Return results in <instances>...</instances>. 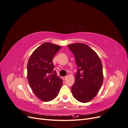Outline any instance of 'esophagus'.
Listing matches in <instances>:
<instances>
[{
  "label": "esophagus",
  "mask_w": 128,
  "mask_h": 128,
  "mask_svg": "<svg viewBox=\"0 0 128 128\" xmlns=\"http://www.w3.org/2000/svg\"><path fill=\"white\" fill-rule=\"evenodd\" d=\"M67 76L63 77H62V80H66L67 79Z\"/></svg>",
  "instance_id": "1"
}]
</instances>
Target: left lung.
I'll return each instance as SVG.
<instances>
[{
	"label": "left lung",
	"mask_w": 128,
	"mask_h": 128,
	"mask_svg": "<svg viewBox=\"0 0 128 128\" xmlns=\"http://www.w3.org/2000/svg\"><path fill=\"white\" fill-rule=\"evenodd\" d=\"M75 56L78 67L72 94L78 102L86 103L98 94L103 83L102 65L96 53L86 44L68 45Z\"/></svg>",
	"instance_id": "1"
}]
</instances>
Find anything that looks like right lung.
<instances>
[{
  "label": "right lung",
  "instance_id": "1",
  "mask_svg": "<svg viewBox=\"0 0 128 128\" xmlns=\"http://www.w3.org/2000/svg\"><path fill=\"white\" fill-rule=\"evenodd\" d=\"M61 46L50 42L42 44L30 56L27 64V79L32 91L43 102H50L58 96L62 80L53 71V59Z\"/></svg>",
  "mask_w": 128,
  "mask_h": 128
}]
</instances>
